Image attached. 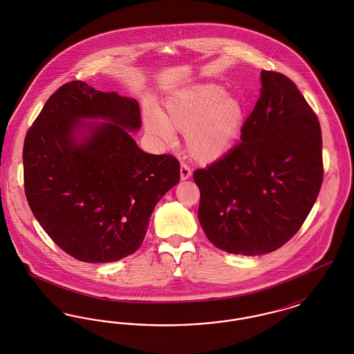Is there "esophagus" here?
Returning a JSON list of instances; mask_svg holds the SVG:
<instances>
[{
	"label": "esophagus",
	"mask_w": 354,
	"mask_h": 354,
	"mask_svg": "<svg viewBox=\"0 0 354 354\" xmlns=\"http://www.w3.org/2000/svg\"><path fill=\"white\" fill-rule=\"evenodd\" d=\"M191 169L185 165V163H182L180 165V178H182V180H185V179H188L189 176H191Z\"/></svg>",
	"instance_id": "obj_1"
}]
</instances>
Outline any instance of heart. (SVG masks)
Listing matches in <instances>:
<instances>
[{"instance_id":"1","label":"heart","mask_w":354,"mask_h":354,"mask_svg":"<svg viewBox=\"0 0 354 354\" xmlns=\"http://www.w3.org/2000/svg\"><path fill=\"white\" fill-rule=\"evenodd\" d=\"M245 118L241 101L227 95L218 84H198L175 93L166 113H146V127L153 135L169 139L174 130L185 133L188 152L198 160H215L231 149Z\"/></svg>"}]
</instances>
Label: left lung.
Listing matches in <instances>:
<instances>
[{
	"label": "left lung",
	"instance_id": "1",
	"mask_svg": "<svg viewBox=\"0 0 354 354\" xmlns=\"http://www.w3.org/2000/svg\"><path fill=\"white\" fill-rule=\"evenodd\" d=\"M261 84L241 142L194 171L207 239L225 252L245 256L273 252L297 234L324 176L316 113L284 74L263 70Z\"/></svg>",
	"mask_w": 354,
	"mask_h": 354
}]
</instances>
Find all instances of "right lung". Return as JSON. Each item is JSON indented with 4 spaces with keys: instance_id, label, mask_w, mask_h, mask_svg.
I'll list each match as a JSON object with an SVG mask.
<instances>
[{
    "instance_id": "1",
    "label": "right lung",
    "mask_w": 354,
    "mask_h": 354,
    "mask_svg": "<svg viewBox=\"0 0 354 354\" xmlns=\"http://www.w3.org/2000/svg\"><path fill=\"white\" fill-rule=\"evenodd\" d=\"M81 118L92 124L75 138ZM140 127L139 104L81 81L51 94L24 143V187L30 209L51 240L74 259L111 263L139 250L152 211L178 185L180 163L142 151L127 130Z\"/></svg>"
}]
</instances>
